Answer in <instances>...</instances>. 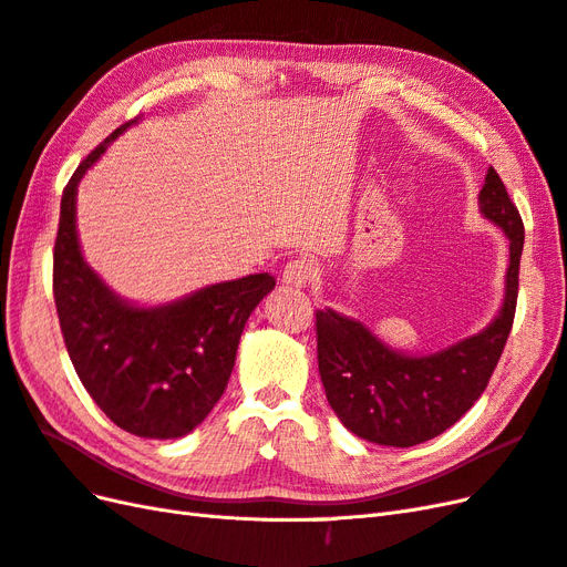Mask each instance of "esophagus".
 <instances>
[{"mask_svg":"<svg viewBox=\"0 0 567 567\" xmlns=\"http://www.w3.org/2000/svg\"><path fill=\"white\" fill-rule=\"evenodd\" d=\"M315 277H317V265L312 260H307V257H298V260H290L284 267V281L296 288H305Z\"/></svg>","mask_w":567,"mask_h":567,"instance_id":"esophagus-1","label":"esophagus"}]
</instances>
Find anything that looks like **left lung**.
<instances>
[{
    "label": "left lung",
    "instance_id": "left-lung-1",
    "mask_svg": "<svg viewBox=\"0 0 567 567\" xmlns=\"http://www.w3.org/2000/svg\"><path fill=\"white\" fill-rule=\"evenodd\" d=\"M480 210L511 241L506 298L483 333L427 357L385 348L359 321L317 310L319 373L336 416L354 435L388 447H414L452 427L485 392L511 333L518 302L525 227L502 177L489 167Z\"/></svg>",
    "mask_w": 567,
    "mask_h": 567
}]
</instances>
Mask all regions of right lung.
Here are the masks:
<instances>
[{"label":"right lung","mask_w":567,"mask_h":567,"mask_svg":"<svg viewBox=\"0 0 567 567\" xmlns=\"http://www.w3.org/2000/svg\"><path fill=\"white\" fill-rule=\"evenodd\" d=\"M127 125L106 136L63 188L54 302L65 350L96 406L132 435L173 440L192 433L221 398L244 326L277 281L267 271L250 274L156 310L117 300L101 284L80 255L75 194L87 167Z\"/></svg>","instance_id":"right-lung-1"}]
</instances>
